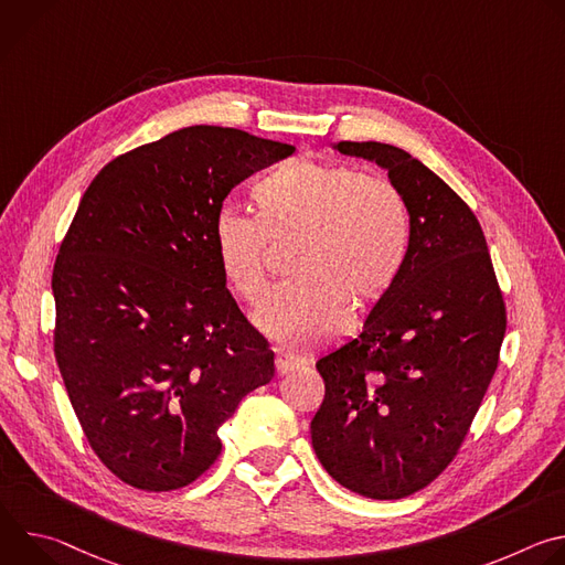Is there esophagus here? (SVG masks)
<instances>
[{
	"label": "esophagus",
	"instance_id": "esophagus-1",
	"mask_svg": "<svg viewBox=\"0 0 565 565\" xmlns=\"http://www.w3.org/2000/svg\"><path fill=\"white\" fill-rule=\"evenodd\" d=\"M275 366H277V373H279V375H284V373H290V371L299 369V366H301V362H299L297 358L288 355V353H277V358H275Z\"/></svg>",
	"mask_w": 565,
	"mask_h": 565
}]
</instances>
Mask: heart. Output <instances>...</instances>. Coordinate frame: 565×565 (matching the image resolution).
<instances>
[{
  "label": "heart",
  "mask_w": 565,
  "mask_h": 565,
  "mask_svg": "<svg viewBox=\"0 0 565 565\" xmlns=\"http://www.w3.org/2000/svg\"><path fill=\"white\" fill-rule=\"evenodd\" d=\"M255 216L225 205L212 223V250L227 288L250 306L268 290L270 246H290L295 281L259 312V327L290 349L344 333L380 303L407 266L412 223L405 199L380 177L295 156L253 188Z\"/></svg>",
  "instance_id": "heart-1"
}]
</instances>
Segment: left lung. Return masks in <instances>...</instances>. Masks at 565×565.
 Returning a JSON list of instances; mask_svg holds the SVG:
<instances>
[{"instance_id":"1","label":"left lung","mask_w":565,"mask_h":565,"mask_svg":"<svg viewBox=\"0 0 565 565\" xmlns=\"http://www.w3.org/2000/svg\"><path fill=\"white\" fill-rule=\"evenodd\" d=\"M335 149L388 172L412 246L364 331L317 360L327 393L310 436L340 486L393 501L427 488L458 454L499 366L508 315L486 234L440 177L393 145Z\"/></svg>"}]
</instances>
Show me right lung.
Returning <instances> with one entry per match:
<instances>
[{"label":"right lung","mask_w":565,"mask_h":565,"mask_svg":"<svg viewBox=\"0 0 565 565\" xmlns=\"http://www.w3.org/2000/svg\"><path fill=\"white\" fill-rule=\"evenodd\" d=\"M292 145L194 125L107 163L53 266L55 360L92 449L127 486H190L218 427L275 375L212 250L225 196Z\"/></svg>","instance_id":"obj_1"}]
</instances>
